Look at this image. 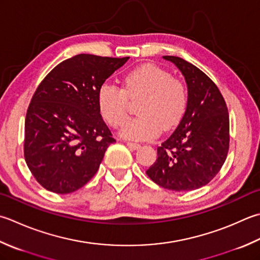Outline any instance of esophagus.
<instances>
[{"label": "esophagus", "instance_id": "34e87169", "mask_svg": "<svg viewBox=\"0 0 260 260\" xmlns=\"http://www.w3.org/2000/svg\"><path fill=\"white\" fill-rule=\"evenodd\" d=\"M127 146H128L132 150H137L141 145L139 143H133V142H127Z\"/></svg>", "mask_w": 260, "mask_h": 260}]
</instances>
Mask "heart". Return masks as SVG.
Listing matches in <instances>:
<instances>
[{"instance_id":"obj_1","label":"heart","mask_w":260,"mask_h":260,"mask_svg":"<svg viewBox=\"0 0 260 260\" xmlns=\"http://www.w3.org/2000/svg\"><path fill=\"white\" fill-rule=\"evenodd\" d=\"M137 105L140 116L128 120L120 134L129 140H151L164 128H174L184 117L188 105V91L181 81L168 71L153 64H145L131 71L124 78L123 89L104 83L98 91V107L109 125L119 127L125 123L129 101Z\"/></svg>"}]
</instances>
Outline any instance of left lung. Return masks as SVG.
Here are the masks:
<instances>
[{
    "instance_id": "8db88e82",
    "label": "left lung",
    "mask_w": 260,
    "mask_h": 260,
    "mask_svg": "<svg viewBox=\"0 0 260 260\" xmlns=\"http://www.w3.org/2000/svg\"><path fill=\"white\" fill-rule=\"evenodd\" d=\"M184 75L188 105L179 125L157 147V159L146 175L156 185L175 191L195 190L220 171L230 143V121L215 83L195 65L164 56Z\"/></svg>"
}]
</instances>
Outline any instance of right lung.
Instances as JSON below:
<instances>
[{
	"label": "right lung",
	"instance_id": "add662e5",
	"mask_svg": "<svg viewBox=\"0 0 260 260\" xmlns=\"http://www.w3.org/2000/svg\"><path fill=\"white\" fill-rule=\"evenodd\" d=\"M129 57L80 54L54 68L36 90L24 123V159L56 194L80 189L116 140L101 117L98 91Z\"/></svg>",
	"mask_w": 260,
	"mask_h": 260
}]
</instances>
